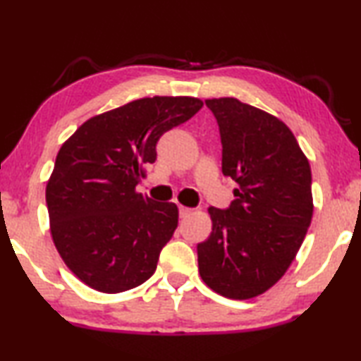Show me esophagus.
<instances>
[{"mask_svg":"<svg viewBox=\"0 0 361 361\" xmlns=\"http://www.w3.org/2000/svg\"><path fill=\"white\" fill-rule=\"evenodd\" d=\"M178 211H180V217H188L190 214H192V211L195 209H191V207H186V206H178Z\"/></svg>","mask_w":361,"mask_h":361,"instance_id":"obj_1","label":"esophagus"}]
</instances>
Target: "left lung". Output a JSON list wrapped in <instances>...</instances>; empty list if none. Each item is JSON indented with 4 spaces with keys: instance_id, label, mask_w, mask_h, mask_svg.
Listing matches in <instances>:
<instances>
[{
    "instance_id": "8db88e82",
    "label": "left lung",
    "mask_w": 361,
    "mask_h": 361,
    "mask_svg": "<svg viewBox=\"0 0 361 361\" xmlns=\"http://www.w3.org/2000/svg\"><path fill=\"white\" fill-rule=\"evenodd\" d=\"M219 124L222 173L237 183L227 209L209 207L212 232L197 243L212 291L250 299L286 273L312 219L311 166L286 124L235 98L206 99Z\"/></svg>"
}]
</instances>
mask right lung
<instances>
[{"mask_svg": "<svg viewBox=\"0 0 361 361\" xmlns=\"http://www.w3.org/2000/svg\"><path fill=\"white\" fill-rule=\"evenodd\" d=\"M201 108L191 96L135 99L88 119L60 147L45 188L50 233L65 265L90 288L123 293L155 273L178 207L135 186L157 160L160 137Z\"/></svg>", "mask_w": 361, "mask_h": 361, "instance_id": "right-lung-1", "label": "right lung"}]
</instances>
